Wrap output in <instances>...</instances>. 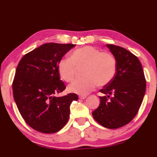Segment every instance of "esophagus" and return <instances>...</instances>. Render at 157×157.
I'll return each instance as SVG.
<instances>
[{
	"label": "esophagus",
	"instance_id": "esophagus-1",
	"mask_svg": "<svg viewBox=\"0 0 157 157\" xmlns=\"http://www.w3.org/2000/svg\"><path fill=\"white\" fill-rule=\"evenodd\" d=\"M79 99H86V96H80V97H79Z\"/></svg>",
	"mask_w": 157,
	"mask_h": 157
}]
</instances>
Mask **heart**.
Masks as SVG:
<instances>
[{
  "mask_svg": "<svg viewBox=\"0 0 157 157\" xmlns=\"http://www.w3.org/2000/svg\"><path fill=\"white\" fill-rule=\"evenodd\" d=\"M86 65L85 78L76 79L68 86V91L86 96L96 88L108 84L115 76L116 60L113 55L92 46H84L74 50L70 58H62L58 65L60 77L70 82L75 77L76 67Z\"/></svg>",
  "mask_w": 157,
  "mask_h": 157,
  "instance_id": "obj_1",
  "label": "heart"
}]
</instances>
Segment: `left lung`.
Here are the masks:
<instances>
[{"instance_id":"obj_1","label":"left lung","mask_w":157,"mask_h":157,"mask_svg":"<svg viewBox=\"0 0 157 157\" xmlns=\"http://www.w3.org/2000/svg\"><path fill=\"white\" fill-rule=\"evenodd\" d=\"M106 46L116 60V73L100 90L106 96L99 97L100 105L92 116L104 127L117 129L129 124L137 115L145 96L146 82L137 57L119 46Z\"/></svg>"}]
</instances>
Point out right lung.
Segmentation results:
<instances>
[{
  "label": "right lung",
  "mask_w": 157,
  "mask_h": 157,
  "mask_svg": "<svg viewBox=\"0 0 157 157\" xmlns=\"http://www.w3.org/2000/svg\"><path fill=\"white\" fill-rule=\"evenodd\" d=\"M72 44L47 43L25 55L17 67L12 89L17 107L28 125L42 133L57 132L66 125L76 94L55 97L65 90L58 63Z\"/></svg>",
  "instance_id": "obj_1"
}]
</instances>
